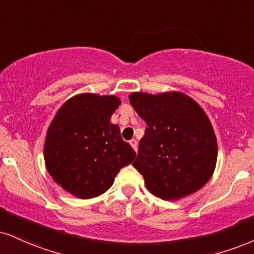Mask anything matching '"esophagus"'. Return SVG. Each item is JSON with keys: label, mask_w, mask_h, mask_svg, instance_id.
I'll return each instance as SVG.
<instances>
[{"label": "esophagus", "mask_w": 254, "mask_h": 254, "mask_svg": "<svg viewBox=\"0 0 254 254\" xmlns=\"http://www.w3.org/2000/svg\"><path fill=\"white\" fill-rule=\"evenodd\" d=\"M130 144H131V146H132V148L135 149V150L137 151V144H138V143H137V139H131V140H130Z\"/></svg>", "instance_id": "34e87169"}]
</instances>
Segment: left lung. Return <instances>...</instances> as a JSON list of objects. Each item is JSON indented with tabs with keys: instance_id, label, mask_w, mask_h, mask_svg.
<instances>
[{
	"instance_id": "1",
	"label": "left lung",
	"mask_w": 254,
	"mask_h": 254,
	"mask_svg": "<svg viewBox=\"0 0 254 254\" xmlns=\"http://www.w3.org/2000/svg\"><path fill=\"white\" fill-rule=\"evenodd\" d=\"M129 99L146 123L132 166L148 190L169 201L202 188L214 172L218 144L201 106L180 92H135Z\"/></svg>"
}]
</instances>
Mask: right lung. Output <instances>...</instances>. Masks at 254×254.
Here are the masks:
<instances>
[{
    "instance_id": "add662e5",
    "label": "right lung",
    "mask_w": 254,
    "mask_h": 254,
    "mask_svg": "<svg viewBox=\"0 0 254 254\" xmlns=\"http://www.w3.org/2000/svg\"><path fill=\"white\" fill-rule=\"evenodd\" d=\"M121 100L84 93L71 98L54 117L45 143L48 173L65 190L80 198L96 197L111 187L119 170L136 152L110 118Z\"/></svg>"
}]
</instances>
